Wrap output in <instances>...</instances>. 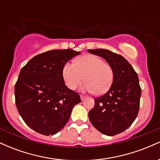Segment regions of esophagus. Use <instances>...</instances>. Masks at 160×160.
<instances>
[{
	"label": "esophagus",
	"mask_w": 160,
	"mask_h": 160,
	"mask_svg": "<svg viewBox=\"0 0 160 160\" xmlns=\"http://www.w3.org/2000/svg\"><path fill=\"white\" fill-rule=\"evenodd\" d=\"M80 98H81V101H83L84 99L86 98V96H84V95H80Z\"/></svg>",
	"instance_id": "obj_1"
}]
</instances>
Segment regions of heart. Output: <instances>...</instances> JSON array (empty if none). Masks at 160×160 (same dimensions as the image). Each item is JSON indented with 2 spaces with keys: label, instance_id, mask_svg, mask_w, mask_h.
Returning a JSON list of instances; mask_svg holds the SVG:
<instances>
[{
  "label": "heart",
  "instance_id": "1",
  "mask_svg": "<svg viewBox=\"0 0 160 160\" xmlns=\"http://www.w3.org/2000/svg\"><path fill=\"white\" fill-rule=\"evenodd\" d=\"M62 77L70 89H76L84 78V91L103 95L111 87L113 71L109 64L98 56L86 55L79 58L75 64L66 63L62 69Z\"/></svg>",
  "mask_w": 160,
  "mask_h": 160
}]
</instances>
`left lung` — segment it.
Here are the masks:
<instances>
[{"label": "left lung", "instance_id": "8db88e82", "mask_svg": "<svg viewBox=\"0 0 160 160\" xmlns=\"http://www.w3.org/2000/svg\"><path fill=\"white\" fill-rule=\"evenodd\" d=\"M104 58L113 71V81L105 94L95 98L89 112L92 126L109 136L120 134L132 124L140 106L141 89L137 73L127 60L108 49H88Z\"/></svg>", "mask_w": 160, "mask_h": 160}]
</instances>
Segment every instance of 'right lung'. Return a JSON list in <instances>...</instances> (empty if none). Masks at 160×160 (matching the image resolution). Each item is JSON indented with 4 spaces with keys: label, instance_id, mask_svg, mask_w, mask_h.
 Listing matches in <instances>:
<instances>
[{
    "label": "right lung",
    "instance_id": "1",
    "mask_svg": "<svg viewBox=\"0 0 160 160\" xmlns=\"http://www.w3.org/2000/svg\"><path fill=\"white\" fill-rule=\"evenodd\" d=\"M73 49H54L32 58L20 71L15 85L16 104L24 122L37 132L55 135L65 126L78 92L65 85L62 69L73 57Z\"/></svg>",
    "mask_w": 160,
    "mask_h": 160
}]
</instances>
